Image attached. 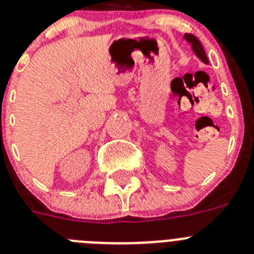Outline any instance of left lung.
<instances>
[{"mask_svg":"<svg viewBox=\"0 0 254 254\" xmlns=\"http://www.w3.org/2000/svg\"><path fill=\"white\" fill-rule=\"evenodd\" d=\"M184 37H185V40L188 41V43L191 44V48H192V50H194L195 54H196L200 59L203 60L205 64H209V60H208V58H206L205 50H204L203 45H201V43H200L199 39H197L196 36H194L192 34H185V36Z\"/></svg>","mask_w":254,"mask_h":254,"instance_id":"8db88e82","label":"left lung"}]
</instances>
